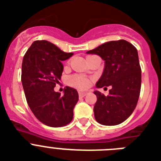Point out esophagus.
Wrapping results in <instances>:
<instances>
[{"label": "esophagus", "mask_w": 161, "mask_h": 161, "mask_svg": "<svg viewBox=\"0 0 161 161\" xmlns=\"http://www.w3.org/2000/svg\"><path fill=\"white\" fill-rule=\"evenodd\" d=\"M87 92H78V95L79 97H84V96L87 95Z\"/></svg>", "instance_id": "esophagus-1"}]
</instances>
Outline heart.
I'll use <instances>...</instances> for the list:
<instances>
[{"label": "heart", "mask_w": 161, "mask_h": 161, "mask_svg": "<svg viewBox=\"0 0 161 161\" xmlns=\"http://www.w3.org/2000/svg\"><path fill=\"white\" fill-rule=\"evenodd\" d=\"M68 83L71 86L83 89V88H87L89 87L90 80L83 76L73 75L68 78Z\"/></svg>", "instance_id": "obj_1"}]
</instances>
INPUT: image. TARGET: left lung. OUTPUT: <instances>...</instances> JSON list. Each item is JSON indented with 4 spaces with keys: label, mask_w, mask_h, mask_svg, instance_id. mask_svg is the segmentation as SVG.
I'll list each match as a JSON object with an SVG mask.
<instances>
[{
    "label": "left lung",
    "mask_w": 161,
    "mask_h": 161,
    "mask_svg": "<svg viewBox=\"0 0 161 161\" xmlns=\"http://www.w3.org/2000/svg\"><path fill=\"white\" fill-rule=\"evenodd\" d=\"M105 61L97 88L111 86L108 95L95 91L93 112L96 121L103 125H117L130 117L137 105L141 88V68L137 49L125 41L108 42L87 52Z\"/></svg>",
    "instance_id": "obj_1"
}]
</instances>
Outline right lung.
<instances>
[{"label":"right lung","mask_w":161,"mask_h":161,"mask_svg":"<svg viewBox=\"0 0 161 161\" xmlns=\"http://www.w3.org/2000/svg\"><path fill=\"white\" fill-rule=\"evenodd\" d=\"M73 55L45 40L34 42L24 55L21 83L26 102L36 119L50 127H63L73 120L77 90L66 87L63 95L54 91L63 73L62 62Z\"/></svg>","instance_id":"right-lung-1"}]
</instances>
